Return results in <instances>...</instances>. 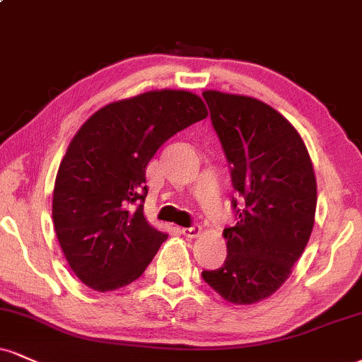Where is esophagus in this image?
I'll list each match as a JSON object with an SVG mask.
<instances>
[{"instance_id": "34e87169", "label": "esophagus", "mask_w": 362, "mask_h": 362, "mask_svg": "<svg viewBox=\"0 0 362 362\" xmlns=\"http://www.w3.org/2000/svg\"><path fill=\"white\" fill-rule=\"evenodd\" d=\"M200 233H202V228H200V226H190V228H182V234H184L185 238H197Z\"/></svg>"}]
</instances>
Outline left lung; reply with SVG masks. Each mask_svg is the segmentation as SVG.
I'll list each match as a JSON object with an SVG mask.
<instances>
[{
  "mask_svg": "<svg viewBox=\"0 0 362 362\" xmlns=\"http://www.w3.org/2000/svg\"><path fill=\"white\" fill-rule=\"evenodd\" d=\"M230 180L238 223L224 229L228 256L204 281L224 300L250 305L280 288L313 229L317 182L297 129L255 98L202 93Z\"/></svg>",
  "mask_w": 362,
  "mask_h": 362,
  "instance_id": "1",
  "label": "left lung"
}]
</instances>
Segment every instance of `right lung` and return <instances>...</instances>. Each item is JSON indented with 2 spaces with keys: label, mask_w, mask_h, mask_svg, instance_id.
Masks as SVG:
<instances>
[{
  "label": "right lung",
  "mask_w": 362,
  "mask_h": 362,
  "mask_svg": "<svg viewBox=\"0 0 362 362\" xmlns=\"http://www.w3.org/2000/svg\"><path fill=\"white\" fill-rule=\"evenodd\" d=\"M206 116L189 90H150L101 107L72 138L52 217L65 259L89 288H121L151 263L167 234L143 214L146 165L168 138Z\"/></svg>",
  "instance_id": "obj_1"
}]
</instances>
